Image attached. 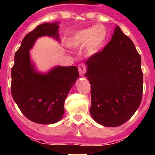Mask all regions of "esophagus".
Wrapping results in <instances>:
<instances>
[{"label": "esophagus", "instance_id": "34e87169", "mask_svg": "<svg viewBox=\"0 0 155 155\" xmlns=\"http://www.w3.org/2000/svg\"><path fill=\"white\" fill-rule=\"evenodd\" d=\"M78 69H79V72H80V75H84V73L86 72V70H87V67L84 65V64H80L79 67H78Z\"/></svg>", "mask_w": 155, "mask_h": 155}]
</instances>
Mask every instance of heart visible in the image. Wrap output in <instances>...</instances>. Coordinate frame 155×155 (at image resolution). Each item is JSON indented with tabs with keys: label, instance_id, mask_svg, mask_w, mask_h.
Here are the masks:
<instances>
[{
	"label": "heart",
	"instance_id": "obj_1",
	"mask_svg": "<svg viewBox=\"0 0 155 155\" xmlns=\"http://www.w3.org/2000/svg\"><path fill=\"white\" fill-rule=\"evenodd\" d=\"M107 35L106 28L102 25H97L75 32L69 38L68 45L71 48H82L86 46V54L94 56L102 49Z\"/></svg>",
	"mask_w": 155,
	"mask_h": 155
}]
</instances>
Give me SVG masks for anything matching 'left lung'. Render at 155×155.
I'll use <instances>...</instances> for the list:
<instances>
[{"label": "left lung", "mask_w": 155, "mask_h": 155, "mask_svg": "<svg viewBox=\"0 0 155 155\" xmlns=\"http://www.w3.org/2000/svg\"><path fill=\"white\" fill-rule=\"evenodd\" d=\"M86 65L92 118L107 127L126 122L139 107L143 90L141 56L132 40L117 25L110 42Z\"/></svg>", "instance_id": "8db88e82"}]
</instances>
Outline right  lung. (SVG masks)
<instances>
[{
  "label": "right lung",
  "mask_w": 155,
  "mask_h": 155,
  "mask_svg": "<svg viewBox=\"0 0 155 155\" xmlns=\"http://www.w3.org/2000/svg\"><path fill=\"white\" fill-rule=\"evenodd\" d=\"M58 22L43 23L25 35L15 53L11 69V92L21 112L33 122L50 125L59 121L64 113L68 92L79 78L75 66H57L47 73L38 72L30 51L42 36L59 42Z\"/></svg>",
  "instance_id": "right-lung-1"
}]
</instances>
